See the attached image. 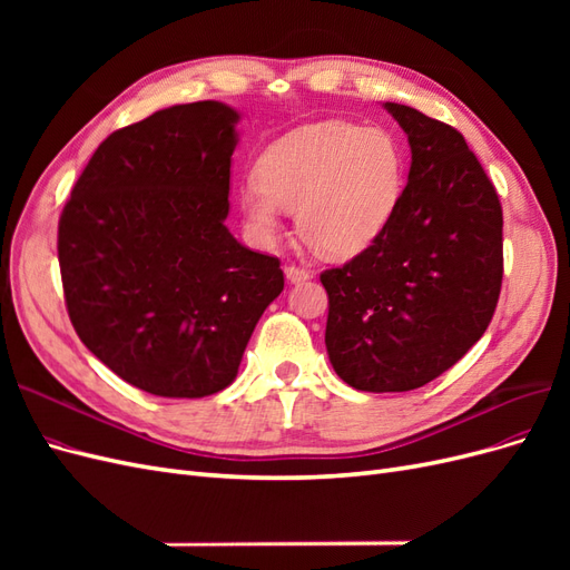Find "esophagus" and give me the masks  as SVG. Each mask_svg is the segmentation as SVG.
Returning a JSON list of instances; mask_svg holds the SVG:
<instances>
[{
  "instance_id": "34e87169",
  "label": "esophagus",
  "mask_w": 570,
  "mask_h": 570,
  "mask_svg": "<svg viewBox=\"0 0 570 570\" xmlns=\"http://www.w3.org/2000/svg\"><path fill=\"white\" fill-rule=\"evenodd\" d=\"M285 278H287V283L297 285V283H304V281L312 278V273L299 268V266H285Z\"/></svg>"
}]
</instances>
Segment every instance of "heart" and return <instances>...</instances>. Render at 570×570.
<instances>
[{
  "label": "heart",
  "instance_id": "heart-1",
  "mask_svg": "<svg viewBox=\"0 0 570 570\" xmlns=\"http://www.w3.org/2000/svg\"><path fill=\"white\" fill-rule=\"evenodd\" d=\"M404 185L406 157L390 130L325 120L262 154L256 178L239 187V209L258 243L281 235L287 212L297 214L299 235L314 249L347 258L385 233Z\"/></svg>",
  "mask_w": 570,
  "mask_h": 570
}]
</instances>
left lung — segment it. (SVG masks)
I'll return each mask as SVG.
<instances>
[{"instance_id":"8db88e82","label":"left lung","mask_w":570,"mask_h":570,"mask_svg":"<svg viewBox=\"0 0 570 570\" xmlns=\"http://www.w3.org/2000/svg\"><path fill=\"white\" fill-rule=\"evenodd\" d=\"M409 137V183L385 233L321 273L325 350L361 392L435 381L488 331L502 289V204L463 135L385 101Z\"/></svg>"}]
</instances>
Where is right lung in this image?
<instances>
[{
  "instance_id": "1",
  "label": "right lung",
  "mask_w": 570,
  "mask_h": 570,
  "mask_svg": "<svg viewBox=\"0 0 570 570\" xmlns=\"http://www.w3.org/2000/svg\"><path fill=\"white\" fill-rule=\"evenodd\" d=\"M237 120L209 99L120 128L63 206L68 316L101 364L149 394L195 400L228 387L285 285L278 258L226 226Z\"/></svg>"
}]
</instances>
